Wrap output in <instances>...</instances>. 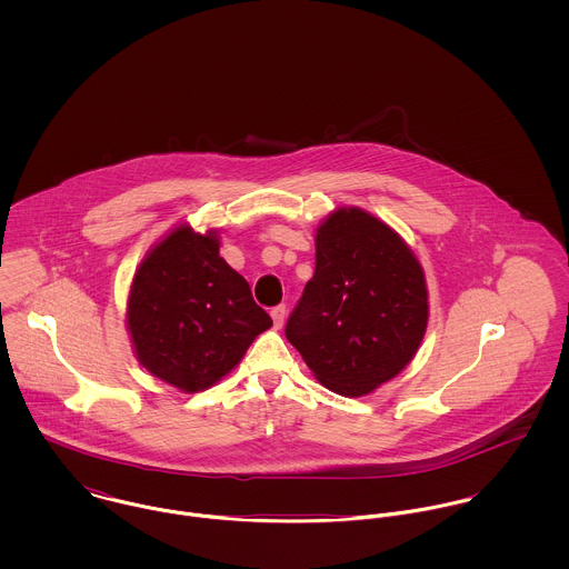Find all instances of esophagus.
Masks as SVG:
<instances>
[{
	"label": "esophagus",
	"instance_id": "esophagus-1",
	"mask_svg": "<svg viewBox=\"0 0 569 569\" xmlns=\"http://www.w3.org/2000/svg\"><path fill=\"white\" fill-rule=\"evenodd\" d=\"M284 318H287V309H284L282 305L276 307V309H271V320H273L276 328H280V326L284 325Z\"/></svg>",
	"mask_w": 569,
	"mask_h": 569
}]
</instances>
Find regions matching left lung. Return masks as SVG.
Instances as JSON below:
<instances>
[{"label":"left lung","mask_w":569,"mask_h":569,"mask_svg":"<svg viewBox=\"0 0 569 569\" xmlns=\"http://www.w3.org/2000/svg\"><path fill=\"white\" fill-rule=\"evenodd\" d=\"M429 322L422 264L363 208H335L316 230V273L287 339L335 395L359 399L406 370Z\"/></svg>","instance_id":"obj_1"}]
</instances>
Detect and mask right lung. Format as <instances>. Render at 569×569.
<instances>
[{
  "label": "right lung",
  "instance_id": "obj_1",
  "mask_svg": "<svg viewBox=\"0 0 569 569\" xmlns=\"http://www.w3.org/2000/svg\"><path fill=\"white\" fill-rule=\"evenodd\" d=\"M219 247V230L177 223L147 251L127 298L124 325L136 359L186 395L219 383L271 328Z\"/></svg>",
  "mask_w": 569,
  "mask_h": 569
}]
</instances>
